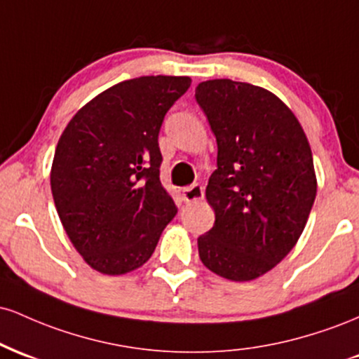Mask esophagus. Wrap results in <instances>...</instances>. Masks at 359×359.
<instances>
[{
    "instance_id": "obj_1",
    "label": "esophagus",
    "mask_w": 359,
    "mask_h": 359,
    "mask_svg": "<svg viewBox=\"0 0 359 359\" xmlns=\"http://www.w3.org/2000/svg\"><path fill=\"white\" fill-rule=\"evenodd\" d=\"M204 197V189L203 185L199 184H194L189 185V187L182 189V199L185 203H194V201H199Z\"/></svg>"
}]
</instances>
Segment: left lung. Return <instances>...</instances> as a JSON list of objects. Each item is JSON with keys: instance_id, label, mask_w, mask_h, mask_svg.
Segmentation results:
<instances>
[{"instance_id": "8db88e82", "label": "left lung", "mask_w": 359, "mask_h": 359, "mask_svg": "<svg viewBox=\"0 0 359 359\" xmlns=\"http://www.w3.org/2000/svg\"><path fill=\"white\" fill-rule=\"evenodd\" d=\"M196 101L217 143L205 199L216 214L197 238L201 262L246 282L273 269L302 234L317 192L299 119L270 90L231 79L201 82Z\"/></svg>"}]
</instances>
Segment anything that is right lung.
Instances as JSON below:
<instances>
[{
    "instance_id": "right-lung-1",
    "label": "right lung",
    "mask_w": 359,
    "mask_h": 359,
    "mask_svg": "<svg viewBox=\"0 0 359 359\" xmlns=\"http://www.w3.org/2000/svg\"><path fill=\"white\" fill-rule=\"evenodd\" d=\"M191 77L143 76L106 89L76 113L57 143L50 187L57 212L88 265L138 269L177 208L160 182L158 133Z\"/></svg>"
}]
</instances>
